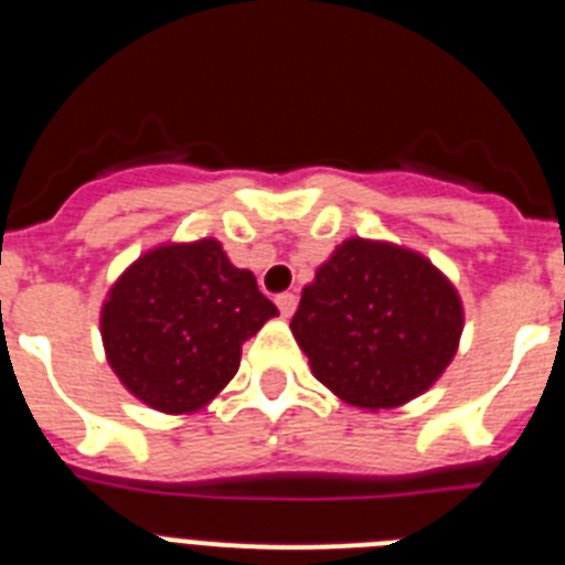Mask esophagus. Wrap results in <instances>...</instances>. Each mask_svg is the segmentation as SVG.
Masks as SVG:
<instances>
[{"instance_id":"obj_1","label":"esophagus","mask_w":565,"mask_h":565,"mask_svg":"<svg viewBox=\"0 0 565 565\" xmlns=\"http://www.w3.org/2000/svg\"><path fill=\"white\" fill-rule=\"evenodd\" d=\"M277 308H279V313H282V317H294V311H297V297H294V294H279L277 297Z\"/></svg>"}]
</instances>
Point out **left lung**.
Masks as SVG:
<instances>
[{
	"label": "left lung",
	"instance_id": "8db88e82",
	"mask_svg": "<svg viewBox=\"0 0 565 565\" xmlns=\"http://www.w3.org/2000/svg\"><path fill=\"white\" fill-rule=\"evenodd\" d=\"M461 331V297L430 259L364 237L333 248L291 319L313 376L371 413L430 391L456 356Z\"/></svg>",
	"mask_w": 565,
	"mask_h": 565
}]
</instances>
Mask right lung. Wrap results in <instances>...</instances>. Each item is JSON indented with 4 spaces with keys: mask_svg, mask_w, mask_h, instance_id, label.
Instances as JSON below:
<instances>
[{
    "mask_svg": "<svg viewBox=\"0 0 565 565\" xmlns=\"http://www.w3.org/2000/svg\"><path fill=\"white\" fill-rule=\"evenodd\" d=\"M277 313L254 274L232 266L221 239L163 243L109 288L104 353L138 402L183 416L232 382L243 342Z\"/></svg>",
    "mask_w": 565,
    "mask_h": 565,
    "instance_id": "1",
    "label": "right lung"
}]
</instances>
